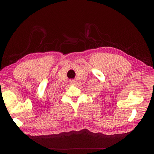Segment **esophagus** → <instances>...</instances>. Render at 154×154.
Returning a JSON list of instances; mask_svg holds the SVG:
<instances>
[{"label":"esophagus","mask_w":154,"mask_h":154,"mask_svg":"<svg viewBox=\"0 0 154 154\" xmlns=\"http://www.w3.org/2000/svg\"><path fill=\"white\" fill-rule=\"evenodd\" d=\"M70 83L72 85H75V83H76V81H75L74 79H71V80H70Z\"/></svg>","instance_id":"1"}]
</instances>
